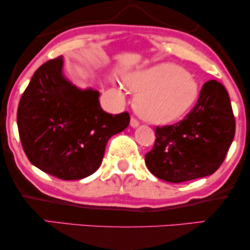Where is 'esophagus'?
Segmentation results:
<instances>
[{
	"instance_id": "34e87169",
	"label": "esophagus",
	"mask_w": 250,
	"mask_h": 250,
	"mask_svg": "<svg viewBox=\"0 0 250 250\" xmlns=\"http://www.w3.org/2000/svg\"><path fill=\"white\" fill-rule=\"evenodd\" d=\"M139 124H140V123H139L138 119L134 118V117L131 118V126H132V127H138Z\"/></svg>"
}]
</instances>
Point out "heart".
<instances>
[{"label": "heart", "instance_id": "obj_1", "mask_svg": "<svg viewBox=\"0 0 250 250\" xmlns=\"http://www.w3.org/2000/svg\"><path fill=\"white\" fill-rule=\"evenodd\" d=\"M126 83L129 90L139 93L136 111L152 124H167L182 117L199 94L196 80L172 62L135 71L126 78Z\"/></svg>", "mask_w": 250, "mask_h": 250}]
</instances>
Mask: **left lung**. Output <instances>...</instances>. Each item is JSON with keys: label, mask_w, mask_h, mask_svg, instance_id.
I'll use <instances>...</instances> for the list:
<instances>
[{"label": "left lung", "mask_w": 250, "mask_h": 250, "mask_svg": "<svg viewBox=\"0 0 250 250\" xmlns=\"http://www.w3.org/2000/svg\"><path fill=\"white\" fill-rule=\"evenodd\" d=\"M235 133L230 98L220 82H206L197 104L182 121L156 127L146 165L156 177L170 183L199 179L216 172Z\"/></svg>", "instance_id": "1"}]
</instances>
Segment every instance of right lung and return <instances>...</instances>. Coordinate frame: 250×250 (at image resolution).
Here are the masks:
<instances>
[{"label":"right lung","mask_w":250,"mask_h":250,"mask_svg":"<svg viewBox=\"0 0 250 250\" xmlns=\"http://www.w3.org/2000/svg\"><path fill=\"white\" fill-rule=\"evenodd\" d=\"M62 57L43 63L20 98L17 124L29 162L60 180L84 179L101 165L105 145L129 114L101 108L99 92L80 90L62 75Z\"/></svg>","instance_id":"obj_1"}]
</instances>
